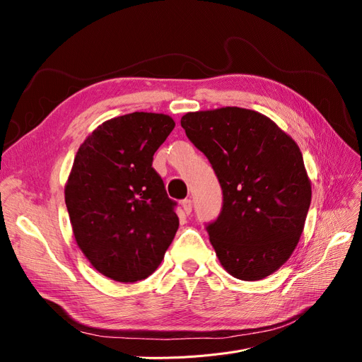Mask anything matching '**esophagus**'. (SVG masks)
I'll use <instances>...</instances> for the list:
<instances>
[{
	"instance_id": "34e87169",
	"label": "esophagus",
	"mask_w": 362,
	"mask_h": 362,
	"mask_svg": "<svg viewBox=\"0 0 362 362\" xmlns=\"http://www.w3.org/2000/svg\"><path fill=\"white\" fill-rule=\"evenodd\" d=\"M181 206H182V211H184L185 214H190V213H192V206H193L192 199H184V201L181 202Z\"/></svg>"
}]
</instances>
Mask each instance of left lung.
Returning <instances> with one entry per match:
<instances>
[{
    "label": "left lung",
    "instance_id": "left-lung-1",
    "mask_svg": "<svg viewBox=\"0 0 362 362\" xmlns=\"http://www.w3.org/2000/svg\"><path fill=\"white\" fill-rule=\"evenodd\" d=\"M181 127L222 185V213L206 226L222 267L242 281L275 273L298 246L311 204L298 144L270 117L240 107L185 113Z\"/></svg>",
    "mask_w": 362,
    "mask_h": 362
}]
</instances>
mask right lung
Masks as SVG:
<instances>
[{
	"label": "right lung",
	"instance_id": "add662e5",
	"mask_svg": "<svg viewBox=\"0 0 362 362\" xmlns=\"http://www.w3.org/2000/svg\"><path fill=\"white\" fill-rule=\"evenodd\" d=\"M175 120L134 112L103 122L76 152L64 185L75 242L101 275L137 282L157 270L177 234L175 202L152 157Z\"/></svg>",
	"mask_w": 362,
	"mask_h": 362
}]
</instances>
